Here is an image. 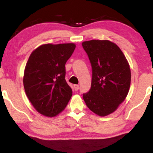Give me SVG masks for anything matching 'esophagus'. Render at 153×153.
Segmentation results:
<instances>
[{
    "mask_svg": "<svg viewBox=\"0 0 153 153\" xmlns=\"http://www.w3.org/2000/svg\"><path fill=\"white\" fill-rule=\"evenodd\" d=\"M74 88L75 91H78L79 90V85H74Z\"/></svg>",
    "mask_w": 153,
    "mask_h": 153,
    "instance_id": "esophagus-1",
    "label": "esophagus"
}]
</instances>
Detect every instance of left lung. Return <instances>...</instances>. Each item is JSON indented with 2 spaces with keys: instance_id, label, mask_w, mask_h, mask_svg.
Instances as JSON below:
<instances>
[{
  "instance_id": "obj_1",
  "label": "left lung",
  "mask_w": 153,
  "mask_h": 153,
  "mask_svg": "<svg viewBox=\"0 0 153 153\" xmlns=\"http://www.w3.org/2000/svg\"><path fill=\"white\" fill-rule=\"evenodd\" d=\"M82 46L92 68L91 89L82 97L89 109L105 117L114 111L127 97L130 68L122 50L108 40H90Z\"/></svg>"
}]
</instances>
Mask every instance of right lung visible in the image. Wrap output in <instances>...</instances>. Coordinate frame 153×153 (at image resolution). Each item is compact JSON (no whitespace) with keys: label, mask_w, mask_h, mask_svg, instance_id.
I'll return each mask as SVG.
<instances>
[{"label":"right lung","mask_w":153,"mask_h":153,"mask_svg":"<svg viewBox=\"0 0 153 153\" xmlns=\"http://www.w3.org/2000/svg\"><path fill=\"white\" fill-rule=\"evenodd\" d=\"M75 49L73 43L39 47L26 65L24 87L35 109L49 117L65 109L73 91L65 80V63Z\"/></svg>","instance_id":"add662e5"}]
</instances>
